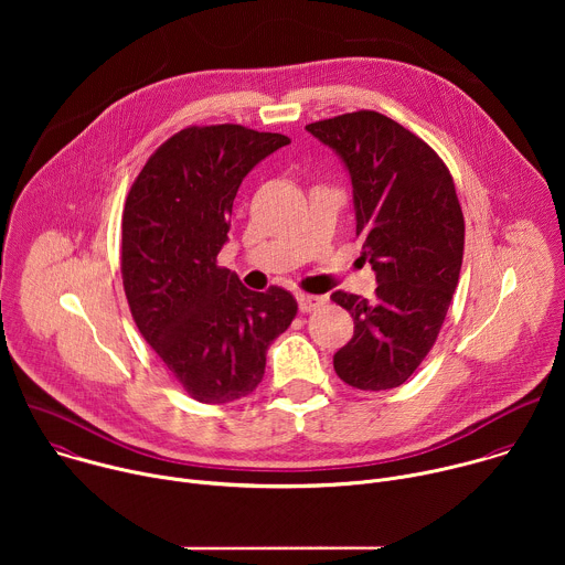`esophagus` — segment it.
Masks as SVG:
<instances>
[{
	"label": "esophagus",
	"instance_id": "esophagus-1",
	"mask_svg": "<svg viewBox=\"0 0 565 565\" xmlns=\"http://www.w3.org/2000/svg\"><path fill=\"white\" fill-rule=\"evenodd\" d=\"M297 303H299V310H301V312H310V310H315L317 306L327 303V297H321V295H308V292H299V295H297Z\"/></svg>",
	"mask_w": 565,
	"mask_h": 565
}]
</instances>
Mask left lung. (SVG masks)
Wrapping results in <instances>:
<instances>
[{
  "instance_id": "1",
  "label": "left lung",
  "mask_w": 565,
  "mask_h": 565,
  "mask_svg": "<svg viewBox=\"0 0 565 565\" xmlns=\"http://www.w3.org/2000/svg\"><path fill=\"white\" fill-rule=\"evenodd\" d=\"M306 129L333 147L351 174L355 234L375 270V299L338 290L353 338L333 366L360 391L407 382L443 329L458 286L465 218L443 158L416 134L377 111L317 120Z\"/></svg>"
}]
</instances>
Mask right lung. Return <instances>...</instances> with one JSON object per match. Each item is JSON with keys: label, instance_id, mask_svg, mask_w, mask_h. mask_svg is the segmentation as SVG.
Instances as JSON below:
<instances>
[{"label": "right lung", "instance_id": "right-lung-1", "mask_svg": "<svg viewBox=\"0 0 565 565\" xmlns=\"http://www.w3.org/2000/svg\"><path fill=\"white\" fill-rule=\"evenodd\" d=\"M288 142L244 125L181 129L149 156L125 201L120 273L131 317L205 405L250 395L268 347L297 315L288 290H248L216 264L241 181Z\"/></svg>", "mask_w": 565, "mask_h": 565}]
</instances>
